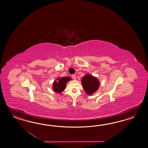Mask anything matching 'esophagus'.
Returning <instances> with one entry per match:
<instances>
[{
  "label": "esophagus",
  "mask_w": 148,
  "mask_h": 148,
  "mask_svg": "<svg viewBox=\"0 0 148 148\" xmlns=\"http://www.w3.org/2000/svg\"><path fill=\"white\" fill-rule=\"evenodd\" d=\"M72 77H73V79H76V75H75V74H74V75H73Z\"/></svg>",
  "instance_id": "obj_1"
}]
</instances>
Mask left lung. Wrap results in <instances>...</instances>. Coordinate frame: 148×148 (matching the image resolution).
Here are the masks:
<instances>
[{"label": "left lung", "instance_id": "8db88e82", "mask_svg": "<svg viewBox=\"0 0 148 148\" xmlns=\"http://www.w3.org/2000/svg\"><path fill=\"white\" fill-rule=\"evenodd\" d=\"M81 82L86 94L88 95H91L97 91L100 85L97 78L89 73L82 77Z\"/></svg>", "mask_w": 148, "mask_h": 148}]
</instances>
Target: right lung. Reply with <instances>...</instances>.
<instances>
[{
	"instance_id": "add662e5",
	"label": "right lung",
	"mask_w": 148,
	"mask_h": 148,
	"mask_svg": "<svg viewBox=\"0 0 148 148\" xmlns=\"http://www.w3.org/2000/svg\"><path fill=\"white\" fill-rule=\"evenodd\" d=\"M71 80L69 77H58L54 81L52 85V88L54 92L61 94L63 92L66 87V83Z\"/></svg>"
}]
</instances>
